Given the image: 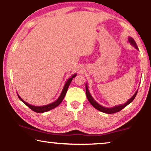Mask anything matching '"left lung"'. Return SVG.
Listing matches in <instances>:
<instances>
[{"mask_svg":"<svg viewBox=\"0 0 151 151\" xmlns=\"http://www.w3.org/2000/svg\"><path fill=\"white\" fill-rule=\"evenodd\" d=\"M128 40H129V42L131 43V45H133V46L135 47L136 49L139 50V49H138V47L137 46V44H136L135 41L134 40V39L133 38H131V37H129V38H128ZM137 91L135 93V94H134L133 96H132L131 98L127 101V102L124 103V104L117 105V106H115L113 107H111V108H106V107H104V106H102V105L99 104L93 98V97L91 96V93H90L89 91H88L87 83H86V97H87L88 100L89 101V102L91 103V104L95 109H96L97 110L100 111L102 113H107V114H112V113L119 112V111L122 110V109L124 108V107L127 106L128 104H129L130 103L133 102V100L135 98L136 95H137Z\"/></svg>","mask_w":151,"mask_h":151,"instance_id":"1","label":"left lung"}]
</instances>
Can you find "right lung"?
Returning a JSON list of instances; mask_svg holds the SVG:
<instances>
[{
    "label": "right lung",
    "instance_id": "right-lung-1",
    "mask_svg": "<svg viewBox=\"0 0 151 151\" xmlns=\"http://www.w3.org/2000/svg\"><path fill=\"white\" fill-rule=\"evenodd\" d=\"M76 76H77V74H76V73L73 74V75H72L71 78H69V79L67 80V81L66 82L65 86H64L63 89V91H62L60 95L59 98H58L57 100L55 101V102H53L52 103H50V104H49L44 105V106H34V105L28 104L27 102H26L25 101H24L21 98H20L18 94V98H19L20 100H21L24 104H26L27 106L29 107V108L32 109V111H34V112H36V113L47 112V111H49L51 110V109L55 108V107L58 106L60 104V103L62 102V101L63 100L64 98H65L66 93H67V89H68V88H69V84H71V82L72 81V80H73V78H75Z\"/></svg>",
    "mask_w": 151,
    "mask_h": 151
}]
</instances>
